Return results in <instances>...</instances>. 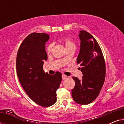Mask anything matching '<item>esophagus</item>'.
<instances>
[{"mask_svg":"<svg viewBox=\"0 0 124 124\" xmlns=\"http://www.w3.org/2000/svg\"><path fill=\"white\" fill-rule=\"evenodd\" d=\"M67 78V76L66 75H64V74H62V79H65Z\"/></svg>","mask_w":124,"mask_h":124,"instance_id":"1","label":"esophagus"}]
</instances>
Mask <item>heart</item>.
Returning a JSON list of instances; mask_svg holds the SVG:
<instances>
[{
  "label": "heart",
  "mask_w": 124,
  "mask_h": 124,
  "mask_svg": "<svg viewBox=\"0 0 124 124\" xmlns=\"http://www.w3.org/2000/svg\"><path fill=\"white\" fill-rule=\"evenodd\" d=\"M62 42L65 45L66 48L67 49L70 48L72 47H75V45H74V42L72 41V39H70V38L67 37H62ZM54 47V45L52 43H51L50 45H48V46L47 47L46 51L47 54H50L52 52V49Z\"/></svg>",
  "instance_id": "heart-1"
}]
</instances>
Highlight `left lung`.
Returning <instances> with one entry per match:
<instances>
[{"mask_svg":"<svg viewBox=\"0 0 124 124\" xmlns=\"http://www.w3.org/2000/svg\"><path fill=\"white\" fill-rule=\"evenodd\" d=\"M80 50L77 62L83 74L81 80L73 77L75 86L72 95L75 102L85 105L93 102L99 95L105 80L106 64L99 44L92 35L81 30L78 34Z\"/></svg>","mask_w":124,"mask_h":124,"instance_id":"8db88e82","label":"left lung"}]
</instances>
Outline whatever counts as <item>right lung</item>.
<instances>
[{"label":"right lung","mask_w":124,"mask_h":124,"mask_svg":"<svg viewBox=\"0 0 124 124\" xmlns=\"http://www.w3.org/2000/svg\"><path fill=\"white\" fill-rule=\"evenodd\" d=\"M50 38L46 33H33L23 40L16 58L18 79L32 101L45 107L56 101V91L62 82V74L44 72L43 65L47 60L45 45Z\"/></svg>","instance_id":"obj_1"}]
</instances>
